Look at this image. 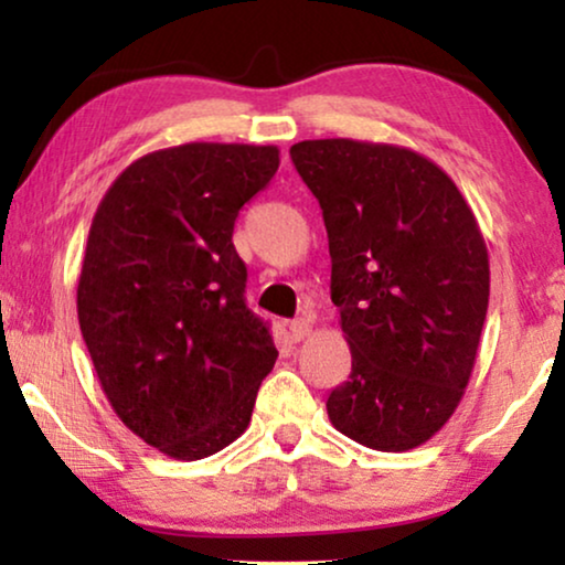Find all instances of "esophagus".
I'll return each instance as SVG.
<instances>
[{"mask_svg": "<svg viewBox=\"0 0 565 565\" xmlns=\"http://www.w3.org/2000/svg\"><path fill=\"white\" fill-rule=\"evenodd\" d=\"M308 331H311V323H308L306 319L290 321V339H292V342H300V339L308 337Z\"/></svg>", "mask_w": 565, "mask_h": 565, "instance_id": "1", "label": "esophagus"}]
</instances>
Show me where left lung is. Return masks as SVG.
I'll list each match as a JSON object with an SVG mask.
<instances>
[{
    "mask_svg": "<svg viewBox=\"0 0 565 565\" xmlns=\"http://www.w3.org/2000/svg\"><path fill=\"white\" fill-rule=\"evenodd\" d=\"M290 159L323 211L331 300L352 373L334 427L381 452L435 437L458 408L489 308V252L455 182L393 143L319 138Z\"/></svg>",
    "mask_w": 565,
    "mask_h": 565,
    "instance_id": "obj_1",
    "label": "left lung"
}]
</instances>
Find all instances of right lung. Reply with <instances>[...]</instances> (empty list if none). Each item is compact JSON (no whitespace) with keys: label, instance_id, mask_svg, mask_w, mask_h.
Listing matches in <instances>:
<instances>
[{"label":"right lung","instance_id":"obj_1","mask_svg":"<svg viewBox=\"0 0 565 565\" xmlns=\"http://www.w3.org/2000/svg\"><path fill=\"white\" fill-rule=\"evenodd\" d=\"M277 146L182 143L120 172L92 218L76 313L113 412L174 460L223 450L249 427L277 360L244 303L234 249L244 203L267 188Z\"/></svg>","mask_w":565,"mask_h":565}]
</instances>
